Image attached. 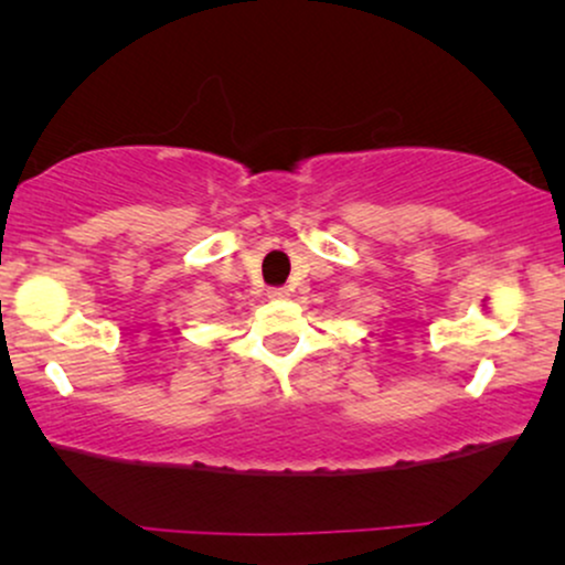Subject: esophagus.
Wrapping results in <instances>:
<instances>
[{"instance_id":"esophagus-1","label":"esophagus","mask_w":565,"mask_h":565,"mask_svg":"<svg viewBox=\"0 0 565 565\" xmlns=\"http://www.w3.org/2000/svg\"><path fill=\"white\" fill-rule=\"evenodd\" d=\"M287 297H289V289H284V287L268 289V300H287Z\"/></svg>"}]
</instances>
